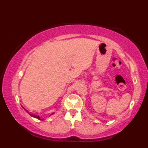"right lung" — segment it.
<instances>
[{
    "mask_svg": "<svg viewBox=\"0 0 148 148\" xmlns=\"http://www.w3.org/2000/svg\"><path fill=\"white\" fill-rule=\"evenodd\" d=\"M24 109H25V108H24ZM25 110L26 111V112H28V111H27V110H25ZM28 113H29V112H28ZM54 114V113H52V114H50V115H52V114ZM30 115H31V116H33V117H34V118H36V119H39V120H42V121H43V119H42L41 118H40V117L39 116H36V115H34V114H29Z\"/></svg>",
    "mask_w": 148,
    "mask_h": 148,
    "instance_id": "obj_1",
    "label": "right lung"
}]
</instances>
